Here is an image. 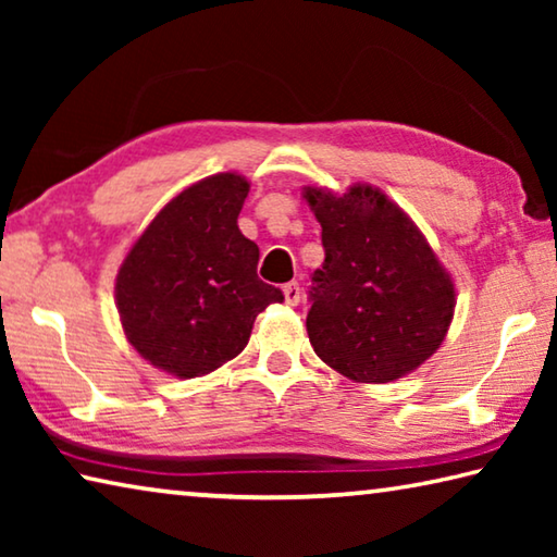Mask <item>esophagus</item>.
Listing matches in <instances>:
<instances>
[{
    "instance_id": "obj_1",
    "label": "esophagus",
    "mask_w": 557,
    "mask_h": 557,
    "mask_svg": "<svg viewBox=\"0 0 557 557\" xmlns=\"http://www.w3.org/2000/svg\"><path fill=\"white\" fill-rule=\"evenodd\" d=\"M282 292H285V301H287V305H289V307H295L297 301H299V295H301L297 282H287L285 289H282Z\"/></svg>"
}]
</instances>
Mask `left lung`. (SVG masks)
Instances as JSON below:
<instances>
[{
  "label": "left lung",
  "instance_id": "1",
  "mask_svg": "<svg viewBox=\"0 0 557 557\" xmlns=\"http://www.w3.org/2000/svg\"><path fill=\"white\" fill-rule=\"evenodd\" d=\"M322 223L324 262L309 285L307 332L317 356L346 379L388 383L437 351L455 285L408 215L379 188L344 196L307 186Z\"/></svg>",
  "mask_w": 557,
  "mask_h": 557
}]
</instances>
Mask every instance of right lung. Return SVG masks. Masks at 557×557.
<instances>
[{
    "label": "right lung",
    "mask_w": 557,
    "mask_h": 557,
    "mask_svg": "<svg viewBox=\"0 0 557 557\" xmlns=\"http://www.w3.org/2000/svg\"><path fill=\"white\" fill-rule=\"evenodd\" d=\"M250 184L215 174L188 186L149 223L117 272L127 342L178 379L211 373L248 344L282 289L258 277V245L238 228Z\"/></svg>",
    "instance_id": "right-lung-1"
}]
</instances>
